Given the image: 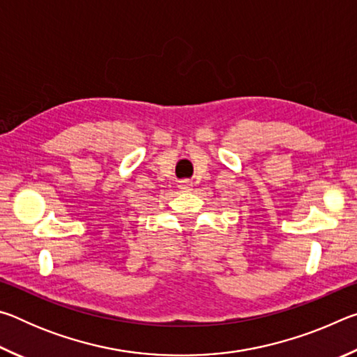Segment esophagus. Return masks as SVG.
I'll list each match as a JSON object with an SVG mask.
<instances>
[{"instance_id": "34e87169", "label": "esophagus", "mask_w": 357, "mask_h": 357, "mask_svg": "<svg viewBox=\"0 0 357 357\" xmlns=\"http://www.w3.org/2000/svg\"><path fill=\"white\" fill-rule=\"evenodd\" d=\"M179 189H181V190H184V192L190 190V189H192V181H189V179H183V181H179Z\"/></svg>"}]
</instances>
